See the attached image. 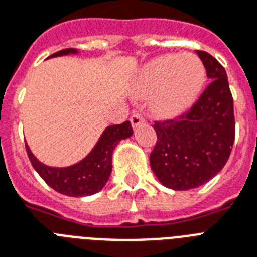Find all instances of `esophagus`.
Instances as JSON below:
<instances>
[{
  "mask_svg": "<svg viewBox=\"0 0 257 257\" xmlns=\"http://www.w3.org/2000/svg\"><path fill=\"white\" fill-rule=\"evenodd\" d=\"M130 120H131V124H133V127H134V128H137V127L141 126V124H143V123L146 122L145 118H143L141 114H134V115L130 118Z\"/></svg>",
  "mask_w": 257,
  "mask_h": 257,
  "instance_id": "34e87169",
  "label": "esophagus"
}]
</instances>
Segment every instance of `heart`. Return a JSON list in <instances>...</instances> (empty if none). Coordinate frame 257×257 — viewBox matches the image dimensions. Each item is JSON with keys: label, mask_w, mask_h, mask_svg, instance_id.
<instances>
[{"label": "heart", "mask_w": 257, "mask_h": 257, "mask_svg": "<svg viewBox=\"0 0 257 257\" xmlns=\"http://www.w3.org/2000/svg\"><path fill=\"white\" fill-rule=\"evenodd\" d=\"M206 67L194 54H164L151 59L135 79V96H150V107L161 118L182 115L198 99Z\"/></svg>", "instance_id": "heart-1"}]
</instances>
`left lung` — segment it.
Wrapping results in <instances>:
<instances>
[{
  "instance_id": "8db88e82",
  "label": "left lung",
  "mask_w": 257,
  "mask_h": 257,
  "mask_svg": "<svg viewBox=\"0 0 257 257\" xmlns=\"http://www.w3.org/2000/svg\"><path fill=\"white\" fill-rule=\"evenodd\" d=\"M196 54L211 83L190 111L155 122L158 141L150 164L167 188L186 191L212 179L228 161L235 141L233 99L224 67L206 51Z\"/></svg>"
}]
</instances>
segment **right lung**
<instances>
[{"mask_svg":"<svg viewBox=\"0 0 257 257\" xmlns=\"http://www.w3.org/2000/svg\"><path fill=\"white\" fill-rule=\"evenodd\" d=\"M77 49H63L51 57L77 54ZM133 127L128 120L122 124H112L104 128L94 149L82 161L67 167H50L34 157L32 150L26 145L28 157L33 167L49 186L59 194L67 196H90L99 192L111 175L112 153L122 139L130 138Z\"/></svg>","mask_w":257,"mask_h":257,"instance_id":"right-lung-1","label":"right lung"}]
</instances>
